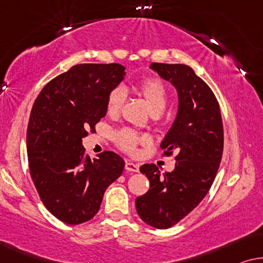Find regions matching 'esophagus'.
<instances>
[{
    "mask_svg": "<svg viewBox=\"0 0 263 263\" xmlns=\"http://www.w3.org/2000/svg\"><path fill=\"white\" fill-rule=\"evenodd\" d=\"M125 169H126L127 172L137 173L139 172V165L136 163H132V162H126V163H125Z\"/></svg>",
    "mask_w": 263,
    "mask_h": 263,
    "instance_id": "34e87169",
    "label": "esophagus"
}]
</instances>
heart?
Masks as SVG:
<instances>
[{
    "label": "heart",
    "instance_id": "heart-1",
    "mask_svg": "<svg viewBox=\"0 0 263 263\" xmlns=\"http://www.w3.org/2000/svg\"><path fill=\"white\" fill-rule=\"evenodd\" d=\"M135 89L137 93L143 96L144 100H145L151 113L157 116V114L163 112L165 106H167L168 91L161 80L156 79V77L144 79L139 83L136 84ZM125 99H126V93H125L123 88H114L108 94V96H107V113L112 117L118 116L121 108H123ZM114 139H116L118 146L120 149L127 151V153H133L136 150V146L139 143L144 142L143 137L138 136L136 132L128 130V128L118 131L116 136H114Z\"/></svg>",
    "mask_w": 263,
    "mask_h": 263
}]
</instances>
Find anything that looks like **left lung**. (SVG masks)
Wrapping results in <instances>:
<instances>
[{"instance_id":"obj_1","label":"left lung","mask_w":263,"mask_h":263,"mask_svg":"<svg viewBox=\"0 0 263 263\" xmlns=\"http://www.w3.org/2000/svg\"><path fill=\"white\" fill-rule=\"evenodd\" d=\"M150 69L179 96L176 118L161 143L164 155L176 154V163L164 174L153 163L140 167L150 188L136 199V209L147 225L168 229L200 204L212 186L223 155V121L213 91L191 66L151 63Z\"/></svg>"}]
</instances>
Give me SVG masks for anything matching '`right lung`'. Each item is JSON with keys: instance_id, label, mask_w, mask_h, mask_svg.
I'll use <instances>...</instances> for the list:
<instances>
[{"instance_id": "add662e5", "label": "right lung", "mask_w": 263, "mask_h": 263, "mask_svg": "<svg viewBox=\"0 0 263 263\" xmlns=\"http://www.w3.org/2000/svg\"><path fill=\"white\" fill-rule=\"evenodd\" d=\"M125 66L79 64L50 81L33 103L27 127L29 172L47 210L66 224L90 220L125 162L113 151L84 155L82 138L106 116L107 96Z\"/></svg>"}]
</instances>
